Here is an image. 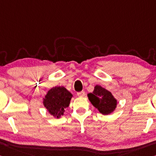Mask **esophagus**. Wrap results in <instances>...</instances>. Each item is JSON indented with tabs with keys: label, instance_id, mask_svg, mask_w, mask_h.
I'll use <instances>...</instances> for the list:
<instances>
[{
	"label": "esophagus",
	"instance_id": "1",
	"mask_svg": "<svg viewBox=\"0 0 156 156\" xmlns=\"http://www.w3.org/2000/svg\"><path fill=\"white\" fill-rule=\"evenodd\" d=\"M77 95L79 96V97H83V96H85V92L84 91H79V92L77 93Z\"/></svg>",
	"mask_w": 156,
	"mask_h": 156
}]
</instances>
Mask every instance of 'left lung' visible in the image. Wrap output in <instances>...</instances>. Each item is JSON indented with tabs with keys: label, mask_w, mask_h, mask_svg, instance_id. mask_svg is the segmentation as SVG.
Segmentation results:
<instances>
[{
	"label": "left lung",
	"mask_w": 156,
	"mask_h": 156,
	"mask_svg": "<svg viewBox=\"0 0 156 156\" xmlns=\"http://www.w3.org/2000/svg\"><path fill=\"white\" fill-rule=\"evenodd\" d=\"M89 100L103 115H109L115 110L117 100L111 92L99 85L95 86L93 92L87 94Z\"/></svg>",
	"instance_id": "8db88e82"
}]
</instances>
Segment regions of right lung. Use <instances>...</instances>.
<instances>
[{
	"mask_svg": "<svg viewBox=\"0 0 156 156\" xmlns=\"http://www.w3.org/2000/svg\"><path fill=\"white\" fill-rule=\"evenodd\" d=\"M72 96L64 87H53L44 98V105L51 115L60 118L63 115L65 108L69 105Z\"/></svg>",
	"mask_w": 156,
	"mask_h": 156,
	"instance_id": "add662e5",
	"label": "right lung"
}]
</instances>
